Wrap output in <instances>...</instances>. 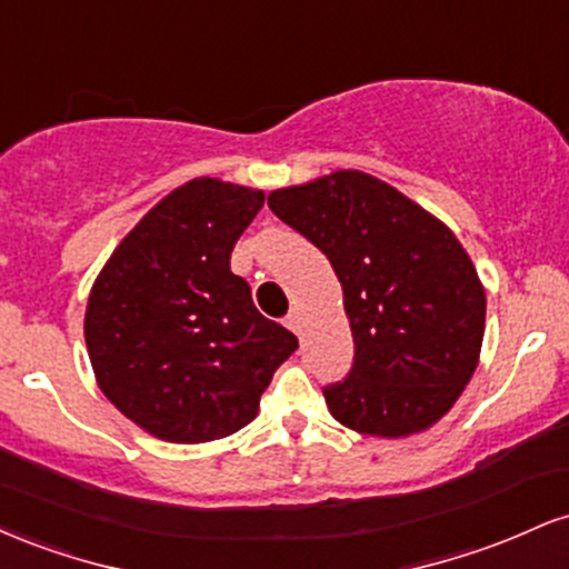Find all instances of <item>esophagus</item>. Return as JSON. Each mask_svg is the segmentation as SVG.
I'll list each match as a JSON object with an SVG mask.
<instances>
[{"mask_svg": "<svg viewBox=\"0 0 569 569\" xmlns=\"http://www.w3.org/2000/svg\"><path fill=\"white\" fill-rule=\"evenodd\" d=\"M286 326H289V329L293 331V335H299V331H302V318H299V312L297 310H291L289 316H286V321H283Z\"/></svg>", "mask_w": 569, "mask_h": 569, "instance_id": "esophagus-1", "label": "esophagus"}]
</instances>
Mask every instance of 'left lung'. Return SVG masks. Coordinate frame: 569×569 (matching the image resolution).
Listing matches in <instances>:
<instances>
[{
	"instance_id": "obj_1",
	"label": "left lung",
	"mask_w": 569,
	"mask_h": 569,
	"mask_svg": "<svg viewBox=\"0 0 569 569\" xmlns=\"http://www.w3.org/2000/svg\"><path fill=\"white\" fill-rule=\"evenodd\" d=\"M267 206L321 248L342 283L356 358L342 382L323 388L335 420L380 439L439 422L471 382L487 316L455 232L361 171L276 189Z\"/></svg>"
}]
</instances>
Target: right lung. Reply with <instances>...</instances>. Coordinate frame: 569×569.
<instances>
[{
	"label": "right lung",
	"instance_id": "1",
	"mask_svg": "<svg viewBox=\"0 0 569 569\" xmlns=\"http://www.w3.org/2000/svg\"><path fill=\"white\" fill-rule=\"evenodd\" d=\"M262 206V189L187 181L122 238L90 289L84 342L98 388L162 441L202 443L248 426L299 348L230 270Z\"/></svg>",
	"mask_w": 569,
	"mask_h": 569
}]
</instances>
